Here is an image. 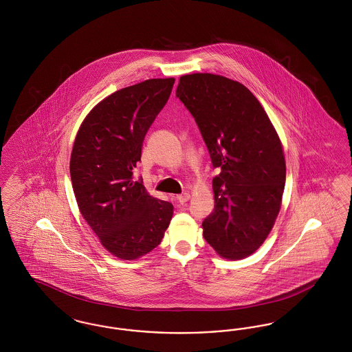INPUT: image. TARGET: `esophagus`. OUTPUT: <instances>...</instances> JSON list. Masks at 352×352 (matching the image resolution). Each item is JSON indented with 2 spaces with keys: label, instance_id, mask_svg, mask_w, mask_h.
I'll return each instance as SVG.
<instances>
[{
  "label": "esophagus",
  "instance_id": "34e87169",
  "mask_svg": "<svg viewBox=\"0 0 352 352\" xmlns=\"http://www.w3.org/2000/svg\"><path fill=\"white\" fill-rule=\"evenodd\" d=\"M175 198H177V201H179L181 204H184L186 201H190V194H188V192H184V194H181V195H177Z\"/></svg>",
  "mask_w": 352,
  "mask_h": 352
}]
</instances>
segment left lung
<instances>
[{
    "label": "left lung",
    "mask_w": 352,
    "mask_h": 352,
    "mask_svg": "<svg viewBox=\"0 0 352 352\" xmlns=\"http://www.w3.org/2000/svg\"><path fill=\"white\" fill-rule=\"evenodd\" d=\"M177 96L195 118L214 168L215 208L203 236L220 257L257 251L278 217L286 166L281 140L260 101L236 80L214 74L179 78Z\"/></svg>",
    "instance_id": "8db88e82"
}]
</instances>
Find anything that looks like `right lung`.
I'll list each match as a JSON object with an SVG mask.
<instances>
[{
	"instance_id": "add662e5",
	"label": "right lung",
	"mask_w": 352,
	"mask_h": 352,
	"mask_svg": "<svg viewBox=\"0 0 352 352\" xmlns=\"http://www.w3.org/2000/svg\"><path fill=\"white\" fill-rule=\"evenodd\" d=\"M174 78L121 88L98 102L76 133L69 174L79 211L101 245L137 260L164 239L174 207L133 179L145 134L165 107Z\"/></svg>"
}]
</instances>
